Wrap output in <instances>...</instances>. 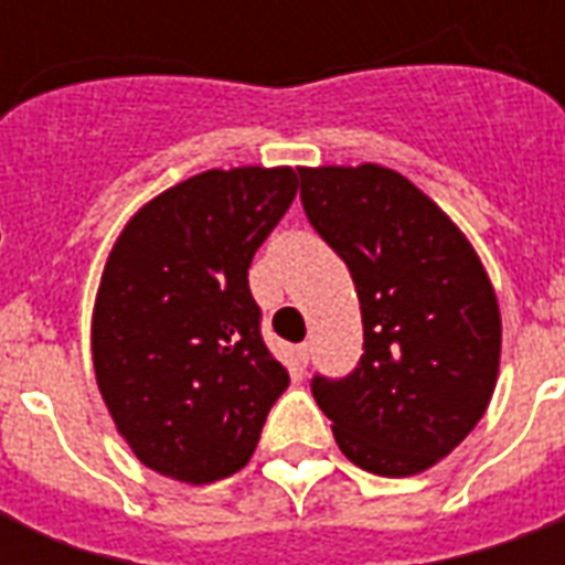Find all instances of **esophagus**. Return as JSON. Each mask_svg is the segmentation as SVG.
<instances>
[{
	"mask_svg": "<svg viewBox=\"0 0 565 565\" xmlns=\"http://www.w3.org/2000/svg\"><path fill=\"white\" fill-rule=\"evenodd\" d=\"M294 360H296V366L306 369V366H308V360H311V344H296Z\"/></svg>",
	"mask_w": 565,
	"mask_h": 565,
	"instance_id": "obj_1",
	"label": "esophagus"
}]
</instances>
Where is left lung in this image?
<instances>
[{
    "label": "left lung",
    "instance_id": "1",
    "mask_svg": "<svg viewBox=\"0 0 565 565\" xmlns=\"http://www.w3.org/2000/svg\"><path fill=\"white\" fill-rule=\"evenodd\" d=\"M302 209L354 278L363 356L311 393L348 460L384 478L436 466L484 417L502 320L469 238L393 169H299Z\"/></svg>",
    "mask_w": 565,
    "mask_h": 565
}]
</instances>
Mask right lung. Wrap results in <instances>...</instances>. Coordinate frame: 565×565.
<instances>
[{
	"mask_svg": "<svg viewBox=\"0 0 565 565\" xmlns=\"http://www.w3.org/2000/svg\"><path fill=\"white\" fill-rule=\"evenodd\" d=\"M290 166L211 169L141 205L93 306V369L117 433L148 469L209 484L238 472L290 375L247 287L290 209Z\"/></svg>",
	"mask_w": 565,
	"mask_h": 565,
	"instance_id": "1",
	"label": "right lung"
}]
</instances>
